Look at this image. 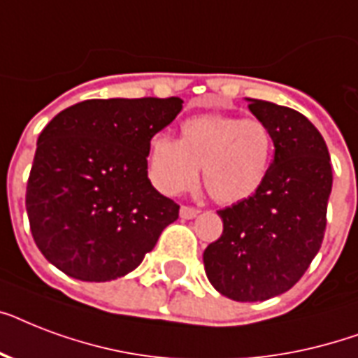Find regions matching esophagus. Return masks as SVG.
Instances as JSON below:
<instances>
[{
	"instance_id": "34e87169",
	"label": "esophagus",
	"mask_w": 358,
	"mask_h": 358,
	"mask_svg": "<svg viewBox=\"0 0 358 358\" xmlns=\"http://www.w3.org/2000/svg\"><path fill=\"white\" fill-rule=\"evenodd\" d=\"M196 213H199V210L193 206H182L180 208V217L182 219H193L196 217Z\"/></svg>"
}]
</instances>
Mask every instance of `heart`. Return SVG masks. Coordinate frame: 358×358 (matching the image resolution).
<instances>
[{
    "label": "heart",
    "mask_w": 358,
    "mask_h": 358,
    "mask_svg": "<svg viewBox=\"0 0 358 358\" xmlns=\"http://www.w3.org/2000/svg\"><path fill=\"white\" fill-rule=\"evenodd\" d=\"M273 135L260 119L204 113L184 120L180 141L154 135L148 169L157 189L176 195L202 178L213 201L238 204L260 189L271 165Z\"/></svg>",
    "instance_id": "1"
}]
</instances>
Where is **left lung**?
I'll return each mask as SVG.
<instances>
[{"label": "left lung", "instance_id": "1", "mask_svg": "<svg viewBox=\"0 0 358 358\" xmlns=\"http://www.w3.org/2000/svg\"><path fill=\"white\" fill-rule=\"evenodd\" d=\"M249 102L250 113L271 129L273 163L255 195L219 210L223 234L202 256L213 288L239 303L271 299L305 275L322 247L333 187L316 126L295 109Z\"/></svg>", "mask_w": 358, "mask_h": 358}]
</instances>
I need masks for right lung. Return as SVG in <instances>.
<instances>
[{"mask_svg": "<svg viewBox=\"0 0 358 358\" xmlns=\"http://www.w3.org/2000/svg\"><path fill=\"white\" fill-rule=\"evenodd\" d=\"M180 98L85 100L55 115L36 141L25 208L31 234L69 277L106 282L150 252L180 206L148 180L152 137Z\"/></svg>", "mask_w": 358, "mask_h": 358, "instance_id": "right-lung-1", "label": "right lung"}]
</instances>
